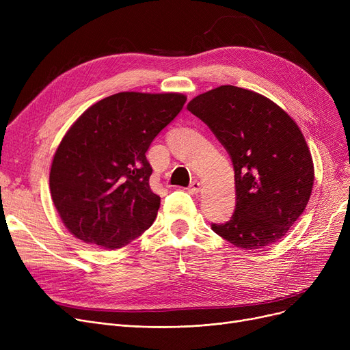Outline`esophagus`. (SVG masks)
<instances>
[{
    "instance_id": "obj_1",
    "label": "esophagus",
    "mask_w": 350,
    "mask_h": 350,
    "mask_svg": "<svg viewBox=\"0 0 350 350\" xmlns=\"http://www.w3.org/2000/svg\"><path fill=\"white\" fill-rule=\"evenodd\" d=\"M200 190H201V183L197 181V180H194V181L191 183V185H190V187H189V191H190L191 194H197Z\"/></svg>"
}]
</instances>
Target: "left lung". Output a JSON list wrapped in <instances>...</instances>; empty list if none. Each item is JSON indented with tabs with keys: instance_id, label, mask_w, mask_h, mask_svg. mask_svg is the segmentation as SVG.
<instances>
[{
	"instance_id": "1",
	"label": "left lung",
	"mask_w": 350,
	"mask_h": 350,
	"mask_svg": "<svg viewBox=\"0 0 350 350\" xmlns=\"http://www.w3.org/2000/svg\"><path fill=\"white\" fill-rule=\"evenodd\" d=\"M187 109L210 127L234 165V214L211 230L243 250L280 241L314 186V163L298 124L268 98L232 85L196 96Z\"/></svg>"
}]
</instances>
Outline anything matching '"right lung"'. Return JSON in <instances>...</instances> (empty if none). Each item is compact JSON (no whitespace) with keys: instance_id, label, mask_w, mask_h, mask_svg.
Instances as JSON below:
<instances>
[{"instance_id":"obj_1","label":"right lung","mask_w":350,"mask_h":350,"mask_svg":"<svg viewBox=\"0 0 350 350\" xmlns=\"http://www.w3.org/2000/svg\"><path fill=\"white\" fill-rule=\"evenodd\" d=\"M185 103L180 94L120 92L72 124L53 156L49 189L73 235L116 250L153 224L160 197L149 185L146 152Z\"/></svg>"}]
</instances>
